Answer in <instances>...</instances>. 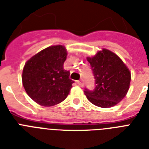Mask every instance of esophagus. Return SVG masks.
I'll return each mask as SVG.
<instances>
[{"mask_svg": "<svg viewBox=\"0 0 149 149\" xmlns=\"http://www.w3.org/2000/svg\"><path fill=\"white\" fill-rule=\"evenodd\" d=\"M77 84L79 85V86H81V87H83V86H84V79H80V80H79V81H77Z\"/></svg>", "mask_w": 149, "mask_h": 149, "instance_id": "obj_1", "label": "esophagus"}]
</instances>
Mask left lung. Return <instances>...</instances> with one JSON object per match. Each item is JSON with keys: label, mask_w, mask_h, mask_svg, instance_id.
<instances>
[{"label": "left lung", "mask_w": 149, "mask_h": 149, "mask_svg": "<svg viewBox=\"0 0 149 149\" xmlns=\"http://www.w3.org/2000/svg\"><path fill=\"white\" fill-rule=\"evenodd\" d=\"M86 59L97 84L93 91H84L86 98L100 107L115 106L127 95L132 79L131 71L118 55L107 49H102Z\"/></svg>", "instance_id": "1"}]
</instances>
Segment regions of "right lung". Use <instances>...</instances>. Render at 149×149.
Instances as JSON below:
<instances>
[{
  "mask_svg": "<svg viewBox=\"0 0 149 149\" xmlns=\"http://www.w3.org/2000/svg\"><path fill=\"white\" fill-rule=\"evenodd\" d=\"M64 45H51L27 61L22 71V84L27 94L41 106L51 107L63 102L73 81L63 69L67 57Z\"/></svg>",
  "mask_w": 149,
  "mask_h": 149,
  "instance_id": "add662e5",
  "label": "right lung"
}]
</instances>
